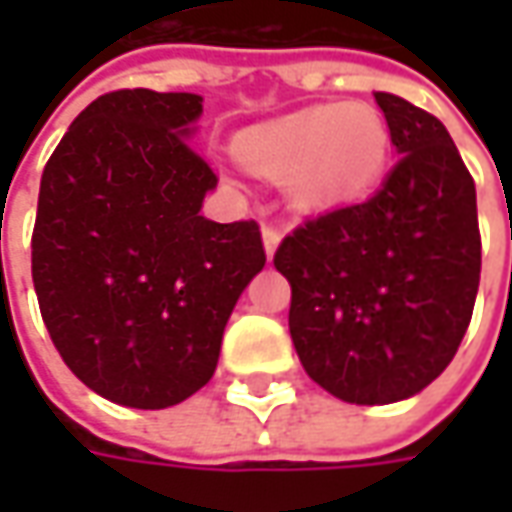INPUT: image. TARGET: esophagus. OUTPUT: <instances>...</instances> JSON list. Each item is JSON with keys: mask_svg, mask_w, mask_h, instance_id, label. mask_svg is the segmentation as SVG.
I'll return each mask as SVG.
<instances>
[{"mask_svg": "<svg viewBox=\"0 0 512 512\" xmlns=\"http://www.w3.org/2000/svg\"><path fill=\"white\" fill-rule=\"evenodd\" d=\"M262 239H265V253L267 259L276 253V247H279V242H282V230L276 225H270V222H265V227H262Z\"/></svg>", "mask_w": 512, "mask_h": 512, "instance_id": "34e87169", "label": "esophagus"}]
</instances>
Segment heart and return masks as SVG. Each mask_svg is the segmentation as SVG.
Listing matches in <instances>:
<instances>
[{
  "label": "heart",
  "instance_id": "obj_1",
  "mask_svg": "<svg viewBox=\"0 0 512 512\" xmlns=\"http://www.w3.org/2000/svg\"><path fill=\"white\" fill-rule=\"evenodd\" d=\"M233 153L262 176H287L290 199L319 210L353 202L382 179L390 162V128L364 102L319 105L236 133Z\"/></svg>",
  "mask_w": 512,
  "mask_h": 512
}]
</instances>
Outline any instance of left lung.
<instances>
[{
	"mask_svg": "<svg viewBox=\"0 0 512 512\" xmlns=\"http://www.w3.org/2000/svg\"><path fill=\"white\" fill-rule=\"evenodd\" d=\"M399 162L359 205L307 219L273 256L307 376L350 404L416 396L453 362L482 273L476 185L442 122L376 93Z\"/></svg>",
	"mask_w": 512,
	"mask_h": 512,
	"instance_id": "obj_1",
	"label": "left lung"
}]
</instances>
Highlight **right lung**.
<instances>
[{
  "mask_svg": "<svg viewBox=\"0 0 512 512\" xmlns=\"http://www.w3.org/2000/svg\"><path fill=\"white\" fill-rule=\"evenodd\" d=\"M199 113L196 93H105L42 173L30 239L42 319L73 376L125 407L162 410L205 387L265 267L253 219L199 216L219 182L187 139Z\"/></svg>",
  "mask_w": 512,
  "mask_h": 512,
  "instance_id": "obj_1",
  "label": "right lung"
}]
</instances>
